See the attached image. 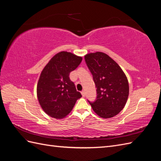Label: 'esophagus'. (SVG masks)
<instances>
[{
    "instance_id": "34e87169",
    "label": "esophagus",
    "mask_w": 161,
    "mask_h": 161,
    "mask_svg": "<svg viewBox=\"0 0 161 161\" xmlns=\"http://www.w3.org/2000/svg\"><path fill=\"white\" fill-rule=\"evenodd\" d=\"M81 94H82V97H85V92L84 91H81Z\"/></svg>"
}]
</instances>
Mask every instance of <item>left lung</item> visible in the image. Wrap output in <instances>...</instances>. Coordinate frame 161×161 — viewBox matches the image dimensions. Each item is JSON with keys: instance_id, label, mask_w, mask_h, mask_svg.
<instances>
[{"instance_id": "8db88e82", "label": "left lung", "mask_w": 161, "mask_h": 161, "mask_svg": "<svg viewBox=\"0 0 161 161\" xmlns=\"http://www.w3.org/2000/svg\"><path fill=\"white\" fill-rule=\"evenodd\" d=\"M97 88V99L89 103L96 114L111 118L124 109L129 95L127 77L121 67L108 54L100 52L85 56Z\"/></svg>"}]
</instances>
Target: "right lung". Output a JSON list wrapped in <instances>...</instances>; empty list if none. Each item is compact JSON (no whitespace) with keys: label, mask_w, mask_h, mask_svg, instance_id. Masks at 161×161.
I'll return each instance as SVG.
<instances>
[{"label":"right lung","mask_w":161,"mask_h":161,"mask_svg":"<svg viewBox=\"0 0 161 161\" xmlns=\"http://www.w3.org/2000/svg\"><path fill=\"white\" fill-rule=\"evenodd\" d=\"M82 60L80 56L62 51L53 56L42 71L37 85V99L43 111L52 118H65L82 97L69 78Z\"/></svg>","instance_id":"1"}]
</instances>
